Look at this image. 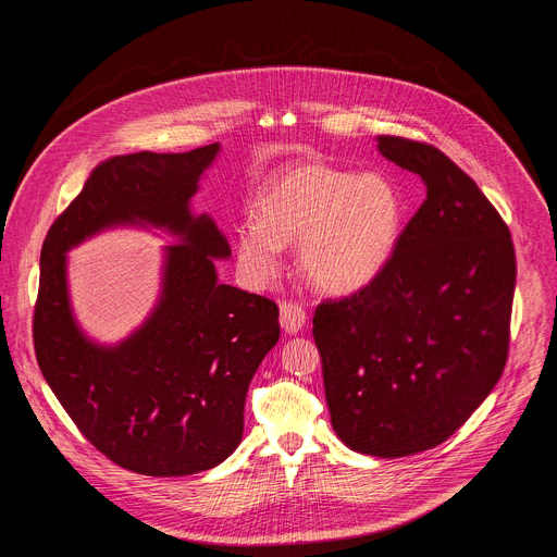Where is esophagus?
Here are the masks:
<instances>
[{
    "mask_svg": "<svg viewBox=\"0 0 557 557\" xmlns=\"http://www.w3.org/2000/svg\"><path fill=\"white\" fill-rule=\"evenodd\" d=\"M280 324L286 333H299L306 326V310L297 301H282L280 304Z\"/></svg>",
    "mask_w": 557,
    "mask_h": 557,
    "instance_id": "obj_1",
    "label": "esophagus"
}]
</instances>
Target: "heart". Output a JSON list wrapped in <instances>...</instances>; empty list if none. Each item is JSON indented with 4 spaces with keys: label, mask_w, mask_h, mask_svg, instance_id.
Here are the masks:
<instances>
[{
    "label": "heart",
    "mask_w": 557,
    "mask_h": 557,
    "mask_svg": "<svg viewBox=\"0 0 557 557\" xmlns=\"http://www.w3.org/2000/svg\"><path fill=\"white\" fill-rule=\"evenodd\" d=\"M256 224L235 233L245 275L267 284L282 245H297L304 277L329 293H355L374 282L399 247L406 200L387 176L310 161L269 178L253 200Z\"/></svg>",
    "instance_id": "obj_1"
}]
</instances>
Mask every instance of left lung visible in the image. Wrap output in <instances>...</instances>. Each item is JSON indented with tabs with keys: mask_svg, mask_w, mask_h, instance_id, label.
Wrapping results in <instances>:
<instances>
[{
	"mask_svg": "<svg viewBox=\"0 0 557 557\" xmlns=\"http://www.w3.org/2000/svg\"><path fill=\"white\" fill-rule=\"evenodd\" d=\"M379 151L428 196L374 282L314 308L312 337L337 436L399 458L447 441L498 383L516 251L496 207L441 149L385 134Z\"/></svg>",
	"mask_w": 557,
	"mask_h": 557,
	"instance_id": "8db88e82",
	"label": "left lung"
}]
</instances>
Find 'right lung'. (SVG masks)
I'll return each instance as SVG.
<instances>
[{
	"instance_id": "add662e5",
	"label": "right lung",
	"mask_w": 557,
	"mask_h": 557,
	"mask_svg": "<svg viewBox=\"0 0 557 557\" xmlns=\"http://www.w3.org/2000/svg\"><path fill=\"white\" fill-rule=\"evenodd\" d=\"M218 149L108 158L52 222L41 249L33 342L44 379L103 456L158 479L211 469L240 445L249 383L280 339L277 304L218 284L213 258L231 249L211 218L189 211ZM138 219L184 243L169 248L164 297L148 324L121 347L101 349L71 320L64 251L106 225Z\"/></svg>"
}]
</instances>
